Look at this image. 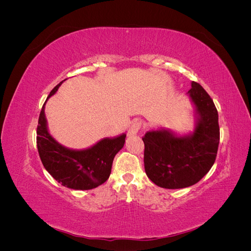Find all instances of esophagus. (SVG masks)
Listing matches in <instances>:
<instances>
[{
	"label": "esophagus",
	"instance_id": "esophagus-1",
	"mask_svg": "<svg viewBox=\"0 0 251 251\" xmlns=\"http://www.w3.org/2000/svg\"><path fill=\"white\" fill-rule=\"evenodd\" d=\"M142 126H143V124H142V121L141 120H134L133 123H132V125L130 126V128H128V131H127V135H130V136H132V135H136L138 133V131L140 130V128L142 127Z\"/></svg>",
	"mask_w": 251,
	"mask_h": 251
}]
</instances>
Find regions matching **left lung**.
I'll return each mask as SVG.
<instances>
[{
	"mask_svg": "<svg viewBox=\"0 0 251 251\" xmlns=\"http://www.w3.org/2000/svg\"><path fill=\"white\" fill-rule=\"evenodd\" d=\"M196 104L198 121L192 135L179 137L170 131H149L144 142V170L163 188H184L199 182L216 161L220 141L218 111L200 83L188 91Z\"/></svg>",
	"mask_w": 251,
	"mask_h": 251,
	"instance_id": "1",
	"label": "left lung"
}]
</instances>
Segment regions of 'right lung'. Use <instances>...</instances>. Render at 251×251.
Here are the masks:
<instances>
[{
  "label": "right lung",
  "instance_id": "obj_1",
  "mask_svg": "<svg viewBox=\"0 0 251 251\" xmlns=\"http://www.w3.org/2000/svg\"><path fill=\"white\" fill-rule=\"evenodd\" d=\"M62 82L54 87L48 98L56 92ZM44 107L45 104L36 128L37 151L44 168L62 185L72 189L85 191L104 183L110 177L114 157L124 147L126 134L104 138L87 150L67 149L49 134Z\"/></svg>",
  "mask_w": 251,
  "mask_h": 251
}]
</instances>
